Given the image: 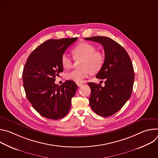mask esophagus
Wrapping results in <instances>:
<instances>
[{
	"label": "esophagus",
	"mask_w": 158,
	"mask_h": 158,
	"mask_svg": "<svg viewBox=\"0 0 158 158\" xmlns=\"http://www.w3.org/2000/svg\"><path fill=\"white\" fill-rule=\"evenodd\" d=\"M77 85H78V87H81V85H82V83H79V82H77Z\"/></svg>",
	"instance_id": "34e87169"
}]
</instances>
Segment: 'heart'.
Here are the masks:
<instances>
[{
    "mask_svg": "<svg viewBox=\"0 0 158 158\" xmlns=\"http://www.w3.org/2000/svg\"><path fill=\"white\" fill-rule=\"evenodd\" d=\"M74 59H82L81 60V69H75L67 74V78L77 83L82 82L89 75L99 73L104 63L103 54L96 51L94 45L88 42H81L76 46L72 50ZM60 62L63 67L69 69L72 67L73 60L66 53L63 54L60 57Z\"/></svg>",
    "mask_w": 158,
    "mask_h": 158,
    "instance_id": "heart-1",
    "label": "heart"
}]
</instances>
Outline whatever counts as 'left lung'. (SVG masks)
<instances>
[{"mask_svg": "<svg viewBox=\"0 0 158 158\" xmlns=\"http://www.w3.org/2000/svg\"><path fill=\"white\" fill-rule=\"evenodd\" d=\"M85 39L101 44L104 50V63L96 77L104 79L105 85L87 84L91 91L89 101L92 109L101 116L109 117L120 110L131 97L134 81L132 64L124 48L112 39L94 36Z\"/></svg>", "mask_w": 158, "mask_h": 158, "instance_id": "1", "label": "left lung"}]
</instances>
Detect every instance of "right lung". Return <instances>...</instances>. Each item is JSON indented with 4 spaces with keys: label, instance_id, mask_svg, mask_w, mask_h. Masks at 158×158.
Masks as SVG:
<instances>
[{
    "label": "right lung",
    "instance_id": "1",
    "mask_svg": "<svg viewBox=\"0 0 158 158\" xmlns=\"http://www.w3.org/2000/svg\"><path fill=\"white\" fill-rule=\"evenodd\" d=\"M77 37L49 39L28 57L22 77L28 101L43 117L57 120L64 118L71 106V99L77 89L73 81L55 84L56 77L63 71L61 56Z\"/></svg>",
    "mask_w": 158,
    "mask_h": 158
}]
</instances>
